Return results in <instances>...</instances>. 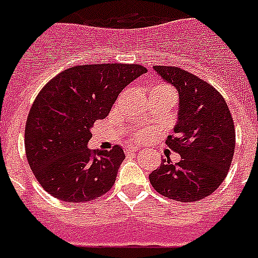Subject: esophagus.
I'll return each mask as SVG.
<instances>
[{"mask_svg":"<svg viewBox=\"0 0 258 258\" xmlns=\"http://www.w3.org/2000/svg\"><path fill=\"white\" fill-rule=\"evenodd\" d=\"M124 151L127 153H134V152H138L139 151V147H134V146H127L124 147Z\"/></svg>","mask_w":258,"mask_h":258,"instance_id":"esophagus-1","label":"esophagus"}]
</instances>
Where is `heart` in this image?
<instances>
[{"label":"heart","mask_w":258,"mask_h":258,"mask_svg":"<svg viewBox=\"0 0 258 258\" xmlns=\"http://www.w3.org/2000/svg\"><path fill=\"white\" fill-rule=\"evenodd\" d=\"M151 94H170V96L176 97V93H174V90H173L170 86L165 85V84H161V82H159V84H155V85H153L152 93H151ZM147 135H148V131H147V130H142V131L138 134V136H139L140 139H144Z\"/></svg>","instance_id":"b5f03b06"}]
</instances>
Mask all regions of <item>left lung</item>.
Instances as JSON below:
<instances>
[{
	"instance_id": "1",
	"label": "left lung",
	"mask_w": 258,
	"mask_h": 258,
	"mask_svg": "<svg viewBox=\"0 0 258 258\" xmlns=\"http://www.w3.org/2000/svg\"><path fill=\"white\" fill-rule=\"evenodd\" d=\"M178 92L174 136L166 139L181 156L177 164L161 159L149 181L157 192L178 202H197L213 194L231 166L235 125L223 98L213 85L177 67H153Z\"/></svg>"
}]
</instances>
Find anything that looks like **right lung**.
<instances>
[{
  "label": "right lung",
  "mask_w": 258,
  "mask_h": 258,
  "mask_svg": "<svg viewBox=\"0 0 258 258\" xmlns=\"http://www.w3.org/2000/svg\"><path fill=\"white\" fill-rule=\"evenodd\" d=\"M146 72L138 64L77 66L40 90L27 116L25 147L30 168L48 194L80 203L111 189L124 152L119 146L92 152L90 128L109 115L119 93Z\"/></svg>",
  "instance_id": "1"
}]
</instances>
